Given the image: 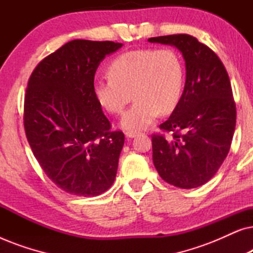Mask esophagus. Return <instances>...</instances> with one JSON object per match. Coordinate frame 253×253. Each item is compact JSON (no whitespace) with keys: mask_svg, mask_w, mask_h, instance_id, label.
<instances>
[{"mask_svg":"<svg viewBox=\"0 0 253 253\" xmlns=\"http://www.w3.org/2000/svg\"><path fill=\"white\" fill-rule=\"evenodd\" d=\"M126 137H129V138H134L136 136H138V134H139V132H137V131L129 130V131H126Z\"/></svg>","mask_w":253,"mask_h":253,"instance_id":"1","label":"esophagus"}]
</instances>
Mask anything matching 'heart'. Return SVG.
I'll return each mask as SVG.
<instances>
[{
    "label": "heart",
    "instance_id": "1",
    "mask_svg": "<svg viewBox=\"0 0 253 253\" xmlns=\"http://www.w3.org/2000/svg\"><path fill=\"white\" fill-rule=\"evenodd\" d=\"M108 79L93 86L95 100L107 112L120 115L131 100L136 101L122 117L126 129L150 126L158 114L174 112L185 83L182 57L172 48H140L114 58L107 67Z\"/></svg>",
    "mask_w": 253,
    "mask_h": 253
}]
</instances>
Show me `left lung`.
Listing matches in <instances>:
<instances>
[{
  "mask_svg": "<svg viewBox=\"0 0 253 253\" xmlns=\"http://www.w3.org/2000/svg\"><path fill=\"white\" fill-rule=\"evenodd\" d=\"M148 41L177 47L186 68L181 101L159 126L170 136L152 134L153 164L169 184L197 188L215 175L230 150L236 105L229 76L217 55L195 37L172 34Z\"/></svg>",
  "mask_w": 253,
  "mask_h": 253,
  "instance_id": "left-lung-1",
  "label": "left lung"
}]
</instances>
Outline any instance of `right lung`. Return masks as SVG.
I'll return each instance as SVG.
<instances>
[{"instance_id": "right-lung-1", "label": "right lung", "mask_w": 253, "mask_h": 253, "mask_svg": "<svg viewBox=\"0 0 253 253\" xmlns=\"http://www.w3.org/2000/svg\"><path fill=\"white\" fill-rule=\"evenodd\" d=\"M122 43L72 40L44 57L27 83L24 127L34 157L63 191L92 197L115 179L122 131L112 130L93 93L100 62Z\"/></svg>"}]
</instances>
